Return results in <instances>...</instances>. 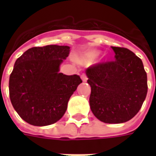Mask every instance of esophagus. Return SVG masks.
<instances>
[{"label":"esophagus","instance_id":"34e87169","mask_svg":"<svg viewBox=\"0 0 156 156\" xmlns=\"http://www.w3.org/2000/svg\"><path fill=\"white\" fill-rule=\"evenodd\" d=\"M81 78L82 80H83V82H87V80H88V78H87V76H86L85 73H82Z\"/></svg>","mask_w":156,"mask_h":156}]
</instances>
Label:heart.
I'll list each match as a JSON object with an SVG mask.
<instances>
[{
  "instance_id": "heart-1",
  "label": "heart",
  "mask_w": 156,
  "mask_h": 156,
  "mask_svg": "<svg viewBox=\"0 0 156 156\" xmlns=\"http://www.w3.org/2000/svg\"><path fill=\"white\" fill-rule=\"evenodd\" d=\"M102 51L100 50H91V51H88V58H90V59H96V58H98L100 55H101Z\"/></svg>"
}]
</instances>
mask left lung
Listing matches in <instances>:
<instances>
[{"label":"left lung","mask_w":156,"mask_h":156,"mask_svg":"<svg viewBox=\"0 0 156 156\" xmlns=\"http://www.w3.org/2000/svg\"><path fill=\"white\" fill-rule=\"evenodd\" d=\"M115 60L86 69L91 87L89 105L107 124L127 122L140 111L147 94V74L140 58L124 48L112 47Z\"/></svg>","instance_id":"left-lung-1"}]
</instances>
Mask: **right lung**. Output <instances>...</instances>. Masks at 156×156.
Instances as JSON below:
<instances>
[{
    "mask_svg": "<svg viewBox=\"0 0 156 156\" xmlns=\"http://www.w3.org/2000/svg\"><path fill=\"white\" fill-rule=\"evenodd\" d=\"M68 46L48 45L26 51L16 59L9 79L11 102L27 123L46 126L61 119L69 98L82 83L77 74L59 73Z\"/></svg>",
    "mask_w": 156,
    "mask_h": 156,
    "instance_id": "right-lung-1",
    "label": "right lung"
}]
</instances>
